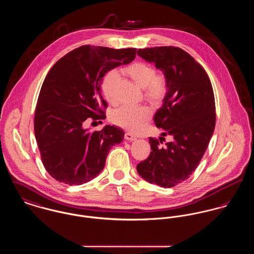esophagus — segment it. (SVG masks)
I'll list each match as a JSON object with an SVG mask.
<instances>
[{
  "mask_svg": "<svg viewBox=\"0 0 254 254\" xmlns=\"http://www.w3.org/2000/svg\"><path fill=\"white\" fill-rule=\"evenodd\" d=\"M124 138H126L127 140H130V141L137 139V137H136V136H134V135H133V134H131V133H125Z\"/></svg>",
  "mask_w": 254,
  "mask_h": 254,
  "instance_id": "1",
  "label": "esophagus"
}]
</instances>
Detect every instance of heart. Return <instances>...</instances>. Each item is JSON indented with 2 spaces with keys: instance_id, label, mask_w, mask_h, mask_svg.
Masks as SVG:
<instances>
[{
  "instance_id": "heart-1",
  "label": "heart",
  "mask_w": 254,
  "mask_h": 254,
  "mask_svg": "<svg viewBox=\"0 0 254 254\" xmlns=\"http://www.w3.org/2000/svg\"><path fill=\"white\" fill-rule=\"evenodd\" d=\"M127 74L138 87L144 89L143 97L152 106H159L168 92V78L165 73H156V69L145 62H135L124 68ZM119 80L116 69L109 70L102 78L101 88L107 101L114 103V90ZM151 117L150 110L145 106H122L111 115V120L117 126L137 132Z\"/></svg>"
}]
</instances>
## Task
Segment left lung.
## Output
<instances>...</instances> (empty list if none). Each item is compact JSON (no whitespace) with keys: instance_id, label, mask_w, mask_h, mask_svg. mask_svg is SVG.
<instances>
[{"instance_id":"obj_1","label":"left lung","mask_w":254,"mask_h":254,"mask_svg":"<svg viewBox=\"0 0 254 254\" xmlns=\"http://www.w3.org/2000/svg\"><path fill=\"white\" fill-rule=\"evenodd\" d=\"M138 54L163 70L168 92L154 116L163 137L149 138L152 151L137 171L149 184L170 188L189 179L206 152L215 126L213 90L206 70L180 47L143 48ZM166 135L173 139L162 146Z\"/></svg>"}]
</instances>
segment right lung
Listing matches in <instances>:
<instances>
[{"mask_svg":"<svg viewBox=\"0 0 254 254\" xmlns=\"http://www.w3.org/2000/svg\"><path fill=\"white\" fill-rule=\"evenodd\" d=\"M136 48L82 46L59 59L46 74L35 111L34 130L47 173L65 185H83L105 167L110 149L124 132L107 125L83 128L86 119L101 120L108 107L101 92L106 72L136 57Z\"/></svg>","mask_w":254,"mask_h":254,"instance_id":"obj_1","label":"right lung"}]
</instances>
